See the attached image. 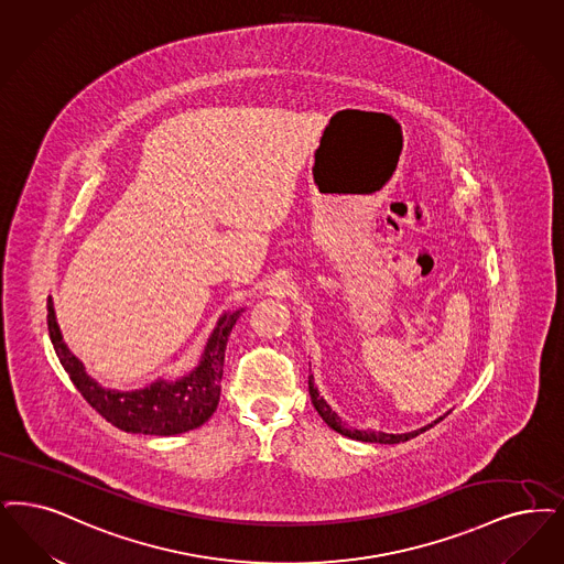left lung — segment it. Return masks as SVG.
<instances>
[{
  "label": "left lung",
  "instance_id": "1",
  "mask_svg": "<svg viewBox=\"0 0 564 564\" xmlns=\"http://www.w3.org/2000/svg\"><path fill=\"white\" fill-rule=\"evenodd\" d=\"M308 392H311V401H313V405H315L316 413L323 417V422H325L329 429L336 430V432L348 436V438L362 441V443H380V445L405 443L409 438H415L417 434H422V432L432 429L434 424H438V422L445 420V415H447V413H445V415L438 417L434 424H429V426H424V429L413 430V432H406V434H386V432H378V430H352L348 429V424H344V422L339 420L338 413L332 411V406L325 403L323 397H318V390H316L315 378H313V376H308Z\"/></svg>",
  "mask_w": 564,
  "mask_h": 564
}]
</instances>
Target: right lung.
Wrapping results in <instances>:
<instances>
[{
    "label": "right lung",
    "mask_w": 564,
    "mask_h": 564,
    "mask_svg": "<svg viewBox=\"0 0 564 564\" xmlns=\"http://www.w3.org/2000/svg\"><path fill=\"white\" fill-rule=\"evenodd\" d=\"M241 313L243 308L228 313L218 321L214 334L207 339L199 367H195L188 376L176 382L158 380L147 388L130 392L102 388L86 373L84 365L75 359V355H70L67 344L63 341L52 297H47V332L70 382L109 424L132 434L172 436L199 429L220 403L226 341Z\"/></svg>",
    "instance_id": "1"
}]
</instances>
